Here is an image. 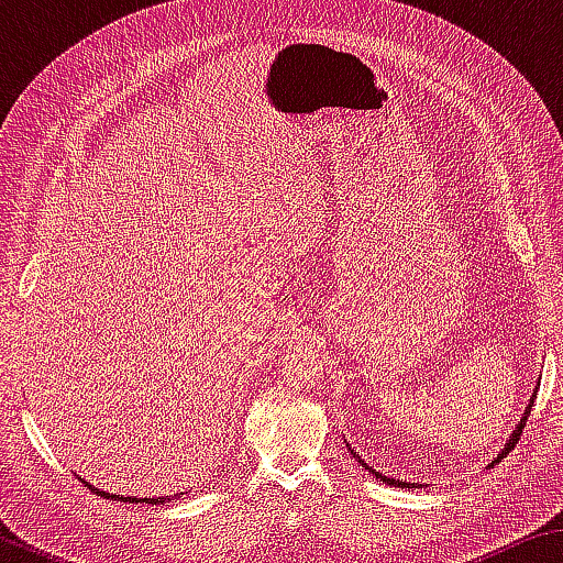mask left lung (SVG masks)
Segmentation results:
<instances>
[{
	"label": "left lung",
	"mask_w": 563,
	"mask_h": 563,
	"mask_svg": "<svg viewBox=\"0 0 563 563\" xmlns=\"http://www.w3.org/2000/svg\"><path fill=\"white\" fill-rule=\"evenodd\" d=\"M533 399H537V395H531V402H529V407L527 409H523V417H521V422L517 424V430H514L511 432V437H509V440H507V444H504V450L497 454V456H494V462L489 464V466H494V464H499L501 460H504V456H507L511 450H514V446H517V442H519V437H521V430H523V424H527V419H529V415H531V407H533ZM347 450L352 452V456H355V460L362 464V466H365V470H369V472H373L375 476H377V479L379 482H385V484H389V487H402V489H415V487H419V484H409V482H399V479H393V476H385V474H379V472H375L373 470V466H369L365 460H362V456L355 452V450H352V446L347 444Z\"/></svg>",
	"instance_id": "obj_1"
}]
</instances>
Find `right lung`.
<instances>
[{"label":"right lung","instance_id":"add662e5","mask_svg":"<svg viewBox=\"0 0 563 563\" xmlns=\"http://www.w3.org/2000/svg\"><path fill=\"white\" fill-rule=\"evenodd\" d=\"M81 479V476H79ZM84 482V479H81ZM84 487H89L93 494H99V497H103V499H111V501H129V504H139V501H146V504H166V501H170V499H178V497H184V494H188V492H176V494H170V497H123V494H109V492H101V489H97L93 487V484H89V482H84Z\"/></svg>","mask_w":563,"mask_h":563}]
</instances>
